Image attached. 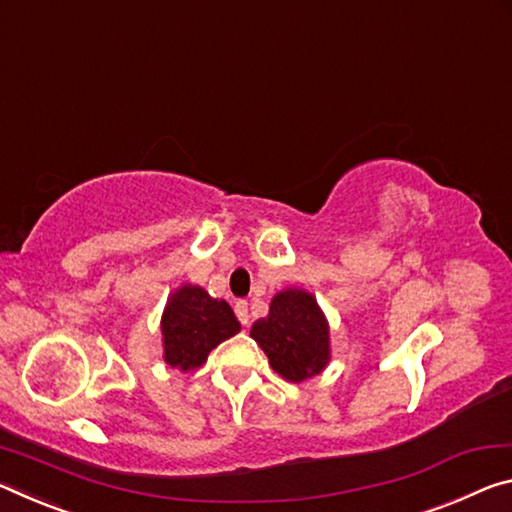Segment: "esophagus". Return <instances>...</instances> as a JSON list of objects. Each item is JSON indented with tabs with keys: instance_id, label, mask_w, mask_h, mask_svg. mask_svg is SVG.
Returning <instances> with one entry per match:
<instances>
[{
	"instance_id": "obj_1",
	"label": "esophagus",
	"mask_w": 512,
	"mask_h": 512,
	"mask_svg": "<svg viewBox=\"0 0 512 512\" xmlns=\"http://www.w3.org/2000/svg\"><path fill=\"white\" fill-rule=\"evenodd\" d=\"M233 311H236V315H238V320L242 322V324H249V304L247 301H236V306H233Z\"/></svg>"
}]
</instances>
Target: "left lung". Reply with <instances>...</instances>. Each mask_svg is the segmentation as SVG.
Masks as SVG:
<instances>
[{
	"label": "left lung",
	"mask_w": 512,
	"mask_h": 512,
	"mask_svg": "<svg viewBox=\"0 0 512 512\" xmlns=\"http://www.w3.org/2000/svg\"><path fill=\"white\" fill-rule=\"evenodd\" d=\"M251 338L270 358L272 370L292 383L320 374L331 360L329 322L306 290L276 292L270 313L251 326Z\"/></svg>",
	"instance_id": "1"
}]
</instances>
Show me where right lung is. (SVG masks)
<instances>
[{"instance_id": "1", "label": "right lung", "mask_w": 512, "mask_h": 512, "mask_svg": "<svg viewBox=\"0 0 512 512\" xmlns=\"http://www.w3.org/2000/svg\"><path fill=\"white\" fill-rule=\"evenodd\" d=\"M165 363L181 372L197 370L220 342L240 331V322L224 299H213L204 288L181 286L167 301L163 320Z\"/></svg>"}]
</instances>
